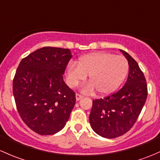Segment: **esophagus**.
<instances>
[{
    "label": "esophagus",
    "instance_id": "34e87169",
    "mask_svg": "<svg viewBox=\"0 0 160 160\" xmlns=\"http://www.w3.org/2000/svg\"><path fill=\"white\" fill-rule=\"evenodd\" d=\"M81 98H83V96H82L81 94L76 93V100H77V101H78V100H80Z\"/></svg>",
    "mask_w": 160,
    "mask_h": 160
}]
</instances>
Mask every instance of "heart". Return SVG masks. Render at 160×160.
Instances as JSON below:
<instances>
[{
	"mask_svg": "<svg viewBox=\"0 0 160 160\" xmlns=\"http://www.w3.org/2000/svg\"><path fill=\"white\" fill-rule=\"evenodd\" d=\"M129 70L127 59L107 52L85 55L78 63L71 62L67 67V80L72 87L78 84L89 75L90 83L83 86V91L100 95L115 91L125 80Z\"/></svg>",
	"mask_w": 160,
	"mask_h": 160,
	"instance_id": "1",
	"label": "heart"
}]
</instances>
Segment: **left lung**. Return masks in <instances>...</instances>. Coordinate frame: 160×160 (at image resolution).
<instances>
[{"instance_id": "1", "label": "left lung", "mask_w": 160, "mask_h": 160, "mask_svg": "<svg viewBox=\"0 0 160 160\" xmlns=\"http://www.w3.org/2000/svg\"><path fill=\"white\" fill-rule=\"evenodd\" d=\"M128 60L127 82L119 91L93 100L90 123L98 135L116 138L132 127L147 98V80L137 62L128 53L120 50Z\"/></svg>"}]
</instances>
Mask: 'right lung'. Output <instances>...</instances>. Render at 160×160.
<instances>
[{"instance_id":"1","label":"right lung","mask_w":160,"mask_h":160,"mask_svg":"<svg viewBox=\"0 0 160 160\" xmlns=\"http://www.w3.org/2000/svg\"><path fill=\"white\" fill-rule=\"evenodd\" d=\"M72 58L69 49L45 47L23 58L13 80L20 117L40 135H52L68 121L76 102L63 74Z\"/></svg>"}]
</instances>
